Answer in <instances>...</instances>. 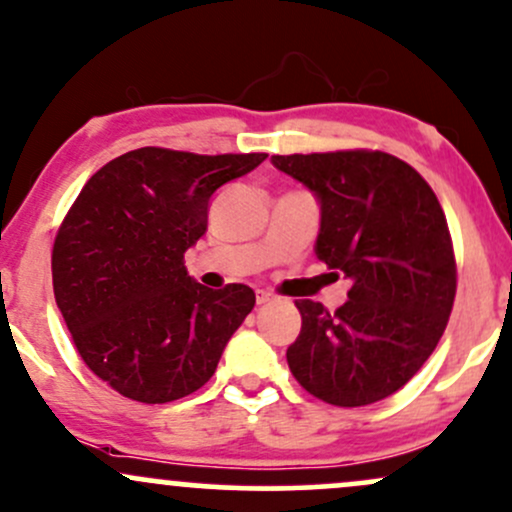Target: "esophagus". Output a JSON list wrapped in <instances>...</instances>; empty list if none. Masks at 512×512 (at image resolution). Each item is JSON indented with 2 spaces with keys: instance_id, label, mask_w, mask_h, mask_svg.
<instances>
[{
  "instance_id": "34e87169",
  "label": "esophagus",
  "mask_w": 512,
  "mask_h": 512,
  "mask_svg": "<svg viewBox=\"0 0 512 512\" xmlns=\"http://www.w3.org/2000/svg\"><path fill=\"white\" fill-rule=\"evenodd\" d=\"M255 301H257V305H264V303L274 301V293H269V291H264V289H257L255 291Z\"/></svg>"
}]
</instances>
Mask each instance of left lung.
Returning <instances> with one entry per match:
<instances>
[{
	"label": "left lung",
	"instance_id": "1",
	"mask_svg": "<svg viewBox=\"0 0 512 512\" xmlns=\"http://www.w3.org/2000/svg\"><path fill=\"white\" fill-rule=\"evenodd\" d=\"M320 202L315 255L354 281L334 313L296 301L293 378L334 407L395 395L433 354L452 310L457 267L443 209L409 163L385 151L272 156Z\"/></svg>",
	"mask_w": 512,
	"mask_h": 512
}]
</instances>
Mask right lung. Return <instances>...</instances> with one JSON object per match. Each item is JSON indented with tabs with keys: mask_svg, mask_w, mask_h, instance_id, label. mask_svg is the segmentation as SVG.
<instances>
[{
	"mask_svg": "<svg viewBox=\"0 0 512 512\" xmlns=\"http://www.w3.org/2000/svg\"><path fill=\"white\" fill-rule=\"evenodd\" d=\"M267 154L127 151L91 175L52 248V286L74 346L122 397L166 404L214 375L255 308L245 284L207 289L185 252L207 233L209 199Z\"/></svg>",
	"mask_w": 512,
	"mask_h": 512,
	"instance_id": "1",
	"label": "right lung"
}]
</instances>
